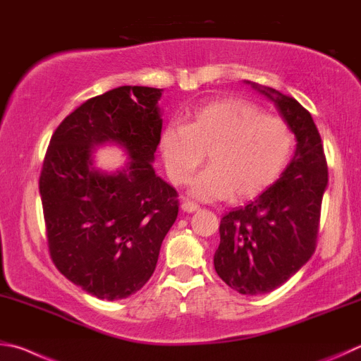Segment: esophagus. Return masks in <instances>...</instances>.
I'll list each match as a JSON object with an SVG mask.
<instances>
[{"label": "esophagus", "instance_id": "34e87169", "mask_svg": "<svg viewBox=\"0 0 361 361\" xmlns=\"http://www.w3.org/2000/svg\"><path fill=\"white\" fill-rule=\"evenodd\" d=\"M181 209H183V212H186V213H194V212H197V209H199V205H195L194 202L185 200L181 203Z\"/></svg>", "mask_w": 361, "mask_h": 361}]
</instances>
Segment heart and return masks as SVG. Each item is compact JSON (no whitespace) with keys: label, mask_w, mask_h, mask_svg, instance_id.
Here are the masks:
<instances>
[{"label":"heart","mask_w":361,"mask_h":361,"mask_svg":"<svg viewBox=\"0 0 361 361\" xmlns=\"http://www.w3.org/2000/svg\"><path fill=\"white\" fill-rule=\"evenodd\" d=\"M295 137L289 124L241 99L197 107L186 124H170L159 135L169 178L185 185L209 153L208 169L194 178L191 194L209 202L255 197L289 164Z\"/></svg>","instance_id":"obj_1"}]
</instances>
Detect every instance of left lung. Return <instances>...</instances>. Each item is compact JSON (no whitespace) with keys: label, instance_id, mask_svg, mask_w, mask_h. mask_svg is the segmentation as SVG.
Here are the masks:
<instances>
[{"label":"left lung","instance_id":"obj_1","mask_svg":"<svg viewBox=\"0 0 361 361\" xmlns=\"http://www.w3.org/2000/svg\"><path fill=\"white\" fill-rule=\"evenodd\" d=\"M246 83L274 104L297 139L293 158L279 180L221 219L216 273L238 293L260 295L283 286L311 259L329 176L311 114L293 97Z\"/></svg>","mask_w":361,"mask_h":361}]
</instances>
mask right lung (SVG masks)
<instances>
[{
	"label": "right lung",
	"instance_id": "1",
	"mask_svg": "<svg viewBox=\"0 0 361 361\" xmlns=\"http://www.w3.org/2000/svg\"><path fill=\"white\" fill-rule=\"evenodd\" d=\"M162 90L118 87L64 118L45 154L39 194L51 260L71 283L101 300L140 290L178 216L176 191L156 175ZM115 145L128 156L115 173L94 152Z\"/></svg>",
	"mask_w": 361,
	"mask_h": 361
}]
</instances>
